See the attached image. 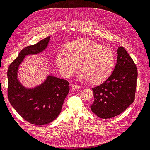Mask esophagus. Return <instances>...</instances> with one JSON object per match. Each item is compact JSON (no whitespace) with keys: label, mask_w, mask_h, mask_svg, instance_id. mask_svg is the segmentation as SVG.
<instances>
[{"label":"esophagus","mask_w":150,"mask_h":150,"mask_svg":"<svg viewBox=\"0 0 150 150\" xmlns=\"http://www.w3.org/2000/svg\"><path fill=\"white\" fill-rule=\"evenodd\" d=\"M72 89L74 90H78V89H81V86L73 84V85H72Z\"/></svg>","instance_id":"esophagus-1"}]
</instances>
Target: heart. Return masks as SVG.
<instances>
[{
    "instance_id": "b5f03b06",
    "label": "heart",
    "mask_w": 150,
    "mask_h": 150,
    "mask_svg": "<svg viewBox=\"0 0 150 150\" xmlns=\"http://www.w3.org/2000/svg\"><path fill=\"white\" fill-rule=\"evenodd\" d=\"M66 52L56 54V64L61 73L70 77L78 70L80 64L82 70L79 79L100 83L106 81L112 73L115 64V56L106 46L88 39H80L69 42Z\"/></svg>"
}]
</instances>
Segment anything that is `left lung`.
Wrapping results in <instances>:
<instances>
[{
	"label": "left lung",
	"mask_w": 150,
	"mask_h": 150,
	"mask_svg": "<svg viewBox=\"0 0 150 150\" xmlns=\"http://www.w3.org/2000/svg\"><path fill=\"white\" fill-rule=\"evenodd\" d=\"M117 54V62L112 74L101 85L92 89L94 101L91 110L103 119L119 115L134 100L137 66L123 47H118Z\"/></svg>",
	"instance_id": "1"
}]
</instances>
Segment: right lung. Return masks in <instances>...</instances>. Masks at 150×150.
<instances>
[{
    "instance_id": "right-lung-1",
    "label": "right lung",
    "mask_w": 150,
    "mask_h": 150,
    "mask_svg": "<svg viewBox=\"0 0 150 150\" xmlns=\"http://www.w3.org/2000/svg\"><path fill=\"white\" fill-rule=\"evenodd\" d=\"M49 39L47 37L22 49L7 71L8 101L24 120L34 125H46L55 120L60 114L69 91L66 80L50 74L34 88H27L19 81L18 71L25 57L44 51L49 46Z\"/></svg>"
}]
</instances>
